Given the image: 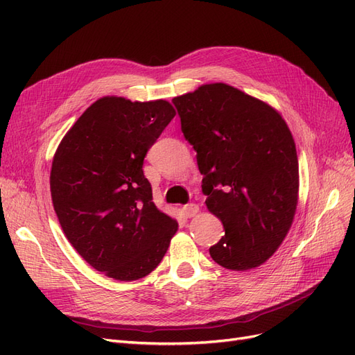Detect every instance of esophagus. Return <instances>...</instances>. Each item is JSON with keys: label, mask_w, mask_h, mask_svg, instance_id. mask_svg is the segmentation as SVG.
<instances>
[{"label": "esophagus", "mask_w": 355, "mask_h": 355, "mask_svg": "<svg viewBox=\"0 0 355 355\" xmlns=\"http://www.w3.org/2000/svg\"><path fill=\"white\" fill-rule=\"evenodd\" d=\"M200 211V207L197 206V204L191 202V204H187V206H184V214L187 218H194L196 214Z\"/></svg>", "instance_id": "obj_1"}]
</instances>
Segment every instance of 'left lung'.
<instances>
[{"instance_id":"1","label":"left lung","mask_w":355,"mask_h":355,"mask_svg":"<svg viewBox=\"0 0 355 355\" xmlns=\"http://www.w3.org/2000/svg\"><path fill=\"white\" fill-rule=\"evenodd\" d=\"M173 103L197 151L206 206L223 223L211 259L227 270H253L277 252L295 218L293 136L272 106L225 83L204 84Z\"/></svg>"}]
</instances>
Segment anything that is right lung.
I'll list each match as a JSON object with an SVG mask.
<instances>
[{"label": "right lung", "instance_id": "1", "mask_svg": "<svg viewBox=\"0 0 355 355\" xmlns=\"http://www.w3.org/2000/svg\"><path fill=\"white\" fill-rule=\"evenodd\" d=\"M176 111L167 101L105 96L83 112L53 157V207L94 270L133 282L163 259L178 222L157 209L144 158Z\"/></svg>", "mask_w": 355, "mask_h": 355}]
</instances>
